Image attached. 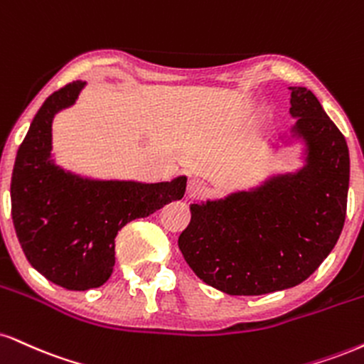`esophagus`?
Returning <instances> with one entry per match:
<instances>
[{"mask_svg": "<svg viewBox=\"0 0 364 364\" xmlns=\"http://www.w3.org/2000/svg\"><path fill=\"white\" fill-rule=\"evenodd\" d=\"M186 193L190 198H201V196H205L208 193L207 183L200 178H190V181H188Z\"/></svg>", "mask_w": 364, "mask_h": 364, "instance_id": "34e87169", "label": "esophagus"}]
</instances>
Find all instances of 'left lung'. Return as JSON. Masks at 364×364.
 <instances>
[{"mask_svg": "<svg viewBox=\"0 0 364 364\" xmlns=\"http://www.w3.org/2000/svg\"><path fill=\"white\" fill-rule=\"evenodd\" d=\"M295 132L309 163L293 176L220 201L191 203L179 234L183 257L201 282L229 295H264L305 282L334 249L346 220L349 151L307 87H290Z\"/></svg>", "mask_w": 364, "mask_h": 364, "instance_id": "8db88e82", "label": "left lung"}]
</instances>
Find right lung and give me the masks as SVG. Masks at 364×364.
<instances>
[{
    "label": "right lung",
    "mask_w": 364,
    "mask_h": 364,
    "mask_svg": "<svg viewBox=\"0 0 364 364\" xmlns=\"http://www.w3.org/2000/svg\"><path fill=\"white\" fill-rule=\"evenodd\" d=\"M74 81L52 93L16 154L11 217L30 264L65 290L102 287L115 266V237L130 220L149 217L185 195L186 178L166 183L87 181L50 163L52 118L76 102Z\"/></svg>",
    "instance_id": "right-lung-1"
}]
</instances>
